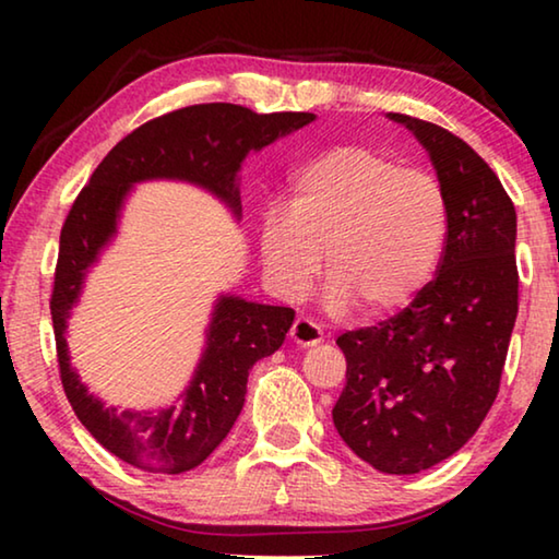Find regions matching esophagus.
<instances>
[{"mask_svg":"<svg viewBox=\"0 0 559 559\" xmlns=\"http://www.w3.org/2000/svg\"><path fill=\"white\" fill-rule=\"evenodd\" d=\"M290 340L300 347H313V345H320L325 340L323 330H320L313 320L308 318H298L296 323H293L290 328Z\"/></svg>","mask_w":559,"mask_h":559,"instance_id":"1","label":"esophagus"}]
</instances>
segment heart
<instances>
[{"label":"heart","mask_w":559,"mask_h":559,"mask_svg":"<svg viewBox=\"0 0 559 559\" xmlns=\"http://www.w3.org/2000/svg\"><path fill=\"white\" fill-rule=\"evenodd\" d=\"M447 200L424 169L370 147H333L302 165L288 204L261 219L259 251L271 288L298 300L325 251L330 308L380 318L404 308L437 269Z\"/></svg>","instance_id":"1"}]
</instances>
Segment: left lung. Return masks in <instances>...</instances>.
I'll list each match as a JSON object with an SVG mask.
<instances>
[{"label": "left lung", "instance_id": "8db88e82", "mask_svg": "<svg viewBox=\"0 0 559 559\" xmlns=\"http://www.w3.org/2000/svg\"><path fill=\"white\" fill-rule=\"evenodd\" d=\"M386 118L427 150L447 200V249L409 308L337 337L347 382L333 421L372 468L412 476L453 456L496 402L518 318V216L461 138L400 112Z\"/></svg>", "mask_w": 559, "mask_h": 559}]
</instances>
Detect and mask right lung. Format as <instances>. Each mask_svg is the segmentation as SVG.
<instances>
[{
    "instance_id": "obj_1",
    "label": "right lung",
    "mask_w": 559,
    "mask_h": 559,
    "mask_svg": "<svg viewBox=\"0 0 559 559\" xmlns=\"http://www.w3.org/2000/svg\"><path fill=\"white\" fill-rule=\"evenodd\" d=\"M313 120V112L259 116L231 103L167 112L122 138L73 202L61 229L51 293L56 353L75 416L112 456L150 473H185L200 466L241 414L251 367L276 353L296 318L290 308L222 293L204 330L200 362L177 402L145 412L106 406L71 367L66 330L91 269L118 236L130 192L140 182L157 179L187 182L210 192L239 222L243 159Z\"/></svg>"
}]
</instances>
